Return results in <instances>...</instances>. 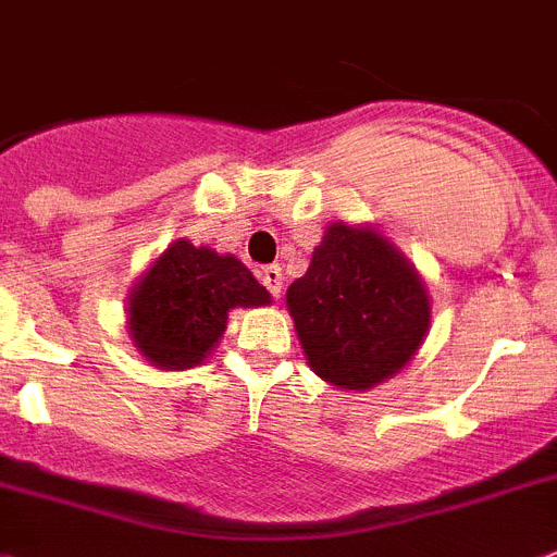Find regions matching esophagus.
<instances>
[{
	"instance_id": "esophagus-1",
	"label": "esophagus",
	"mask_w": 557,
	"mask_h": 557,
	"mask_svg": "<svg viewBox=\"0 0 557 557\" xmlns=\"http://www.w3.org/2000/svg\"><path fill=\"white\" fill-rule=\"evenodd\" d=\"M260 280H263V285L272 292V297H280L283 294V269L280 265H265V269H260Z\"/></svg>"
}]
</instances>
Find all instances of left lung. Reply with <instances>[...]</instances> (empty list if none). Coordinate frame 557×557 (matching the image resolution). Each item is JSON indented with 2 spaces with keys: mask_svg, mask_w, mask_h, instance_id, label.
<instances>
[{
  "mask_svg": "<svg viewBox=\"0 0 557 557\" xmlns=\"http://www.w3.org/2000/svg\"><path fill=\"white\" fill-rule=\"evenodd\" d=\"M285 306L311 370L356 393L404 370L432 322L425 285L404 251L379 230L345 221L327 226Z\"/></svg>",
  "mask_w": 557,
  "mask_h": 557,
  "instance_id": "left-lung-1",
  "label": "left lung"
}]
</instances>
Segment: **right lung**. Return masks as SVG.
Returning a JSON list of instances; mask_svg holds the SVG:
<instances>
[{"mask_svg": "<svg viewBox=\"0 0 557 557\" xmlns=\"http://www.w3.org/2000/svg\"><path fill=\"white\" fill-rule=\"evenodd\" d=\"M269 302V292L238 258L178 238L128 294V327L145 361L190 370L219 345L232 308Z\"/></svg>", "mask_w": 557, "mask_h": 557, "instance_id": "right-lung-1", "label": "right lung"}]
</instances>
